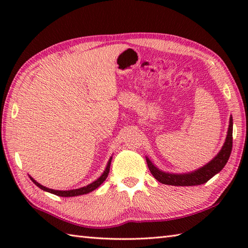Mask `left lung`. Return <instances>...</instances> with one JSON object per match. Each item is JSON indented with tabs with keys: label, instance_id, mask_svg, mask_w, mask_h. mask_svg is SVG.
Listing matches in <instances>:
<instances>
[{
	"label": "left lung",
	"instance_id": "left-lung-1",
	"mask_svg": "<svg viewBox=\"0 0 248 248\" xmlns=\"http://www.w3.org/2000/svg\"><path fill=\"white\" fill-rule=\"evenodd\" d=\"M232 116H230L227 136H226L225 143L222 147V149L219 150L218 154L215 155L211 161L203 165L202 167L198 168V170L183 173L166 172L159 170V168L149 160V157L146 156V162L150 172L157 181L163 184H167V186H200V184L205 183L222 170L224 166L226 165V163L228 162L231 154V149H232Z\"/></svg>",
	"mask_w": 248,
	"mask_h": 248
}]
</instances>
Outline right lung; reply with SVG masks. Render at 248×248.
Wrapping results in <instances>:
<instances>
[{
	"instance_id": "obj_1",
	"label": "right lung",
	"mask_w": 248,
	"mask_h": 248,
	"mask_svg": "<svg viewBox=\"0 0 248 248\" xmlns=\"http://www.w3.org/2000/svg\"><path fill=\"white\" fill-rule=\"evenodd\" d=\"M110 162H112V156L109 157V160L107 164V167H105L104 171L102 172V175L100 176L97 180H94L93 182L89 183L88 186H83V187H80V188H75V189H68V191H60V189H52V188H49V187H46L44 186H41L40 183L37 182L35 179L31 178L30 175L29 177L31 178V180L33 181L37 186H38L39 188L43 189V191H46V192H49L51 194H54V195H57V196H61V197H73V196H80V195H84V194H87V193H91L93 192V189L98 188L101 184L105 181V179L108 178V175L109 172V167H110Z\"/></svg>"
}]
</instances>
